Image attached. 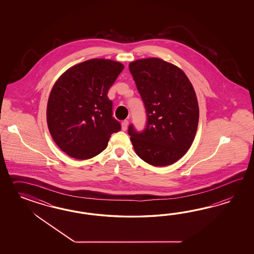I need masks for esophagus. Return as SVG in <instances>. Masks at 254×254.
<instances>
[{
	"label": "esophagus",
	"instance_id": "esophagus-1",
	"mask_svg": "<svg viewBox=\"0 0 254 254\" xmlns=\"http://www.w3.org/2000/svg\"><path fill=\"white\" fill-rule=\"evenodd\" d=\"M128 124H129V122H128L127 120H124L122 124H121V126H122V129H123L124 131H126L127 129V127H128Z\"/></svg>",
	"mask_w": 254,
	"mask_h": 254
}]
</instances>
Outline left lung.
Masks as SVG:
<instances>
[{
  "label": "left lung",
  "instance_id": "obj_1",
  "mask_svg": "<svg viewBox=\"0 0 254 254\" xmlns=\"http://www.w3.org/2000/svg\"><path fill=\"white\" fill-rule=\"evenodd\" d=\"M129 70L146 110L145 129L128 134L138 157L154 167L174 164L195 137L199 108L192 84L184 70L158 58L137 60Z\"/></svg>",
  "mask_w": 254,
  "mask_h": 254
}]
</instances>
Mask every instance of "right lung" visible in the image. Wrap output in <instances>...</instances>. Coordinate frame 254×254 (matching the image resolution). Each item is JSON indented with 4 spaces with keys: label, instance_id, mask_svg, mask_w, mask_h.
Masks as SVG:
<instances>
[{
    "label": "right lung",
    "instance_id": "obj_1",
    "mask_svg": "<svg viewBox=\"0 0 254 254\" xmlns=\"http://www.w3.org/2000/svg\"><path fill=\"white\" fill-rule=\"evenodd\" d=\"M123 69L121 62L92 59L70 67L56 81L46 121L56 144L70 157L85 160L98 155L111 135L121 129L107 95Z\"/></svg>",
    "mask_w": 254,
    "mask_h": 254
}]
</instances>
